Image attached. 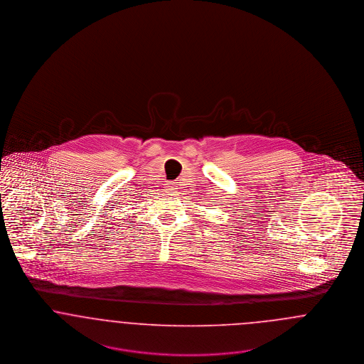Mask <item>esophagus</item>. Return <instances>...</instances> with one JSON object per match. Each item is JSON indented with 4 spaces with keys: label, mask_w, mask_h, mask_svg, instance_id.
Instances as JSON below:
<instances>
[{
    "label": "esophagus",
    "mask_w": 364,
    "mask_h": 364,
    "mask_svg": "<svg viewBox=\"0 0 364 364\" xmlns=\"http://www.w3.org/2000/svg\"><path fill=\"white\" fill-rule=\"evenodd\" d=\"M168 185H173V183H168ZM168 188H173V186H168Z\"/></svg>",
    "instance_id": "1"
}]
</instances>
